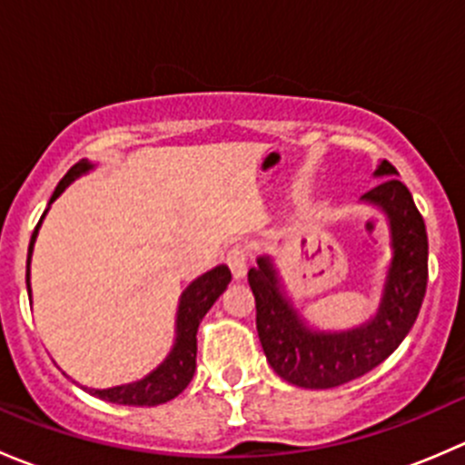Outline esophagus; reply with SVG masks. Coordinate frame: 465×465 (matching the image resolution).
<instances>
[{
	"label": "esophagus",
	"instance_id": "obj_1",
	"mask_svg": "<svg viewBox=\"0 0 465 465\" xmlns=\"http://www.w3.org/2000/svg\"><path fill=\"white\" fill-rule=\"evenodd\" d=\"M227 265L232 270L233 279H242L247 274V252L245 247H233L227 254Z\"/></svg>",
	"mask_w": 465,
	"mask_h": 465
}]
</instances>
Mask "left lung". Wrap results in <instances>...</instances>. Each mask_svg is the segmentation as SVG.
I'll return each mask as SVG.
<instances>
[{"label":"left lung","mask_w":465,"mask_h":465,"mask_svg":"<svg viewBox=\"0 0 465 465\" xmlns=\"http://www.w3.org/2000/svg\"><path fill=\"white\" fill-rule=\"evenodd\" d=\"M378 186L360 198L376 206L389 227V261L371 320L346 331H322L297 311L279 267L259 256L247 281L256 302V331L276 376L303 389H331L364 376L401 346L419 317L428 288V232L410 189L389 162H380Z\"/></svg>","instance_id":"obj_1"}]
</instances>
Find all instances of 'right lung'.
Returning a JSON list of instances; mask_svg holds the SVG:
<instances>
[{"label": "right lung", "instance_id": "1", "mask_svg": "<svg viewBox=\"0 0 465 465\" xmlns=\"http://www.w3.org/2000/svg\"><path fill=\"white\" fill-rule=\"evenodd\" d=\"M94 168L92 162L81 159L76 166L69 168L67 175L60 180V184L55 186L54 195H51L49 206L63 195V191L72 184L74 180H78L81 175H85ZM46 206V211H49ZM46 211L42 213L40 223H37L35 232H33L31 242H29V256H26V290H29L31 297V256H33V245H35L37 232H40V224L45 220ZM229 281H232V272L227 265H218L213 270L204 272L203 276H198L195 281H191L186 285V290L182 292L180 303H177V317H175V341H173L171 353L163 358V362L157 369L143 376L137 382L119 384V387L110 389H89L83 387L92 396L101 398V401L116 402V405H137V407H154L162 405V402L173 401L175 396H180L189 382L193 380L195 373V355H198V326L203 322V317L209 312V308L218 302L220 294L227 290Z\"/></svg>", "mask_w": 465, "mask_h": 465}]
</instances>
